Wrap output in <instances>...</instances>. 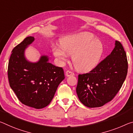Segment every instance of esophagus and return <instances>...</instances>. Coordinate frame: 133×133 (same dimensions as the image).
Segmentation results:
<instances>
[{
	"instance_id": "1",
	"label": "esophagus",
	"mask_w": 133,
	"mask_h": 133,
	"mask_svg": "<svg viewBox=\"0 0 133 133\" xmlns=\"http://www.w3.org/2000/svg\"><path fill=\"white\" fill-rule=\"evenodd\" d=\"M66 75L67 76H74L75 73L70 70H67L66 72Z\"/></svg>"
}]
</instances>
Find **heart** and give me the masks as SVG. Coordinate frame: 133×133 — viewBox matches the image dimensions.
<instances>
[{
	"instance_id": "heart-1",
	"label": "heart",
	"mask_w": 133,
	"mask_h": 133,
	"mask_svg": "<svg viewBox=\"0 0 133 133\" xmlns=\"http://www.w3.org/2000/svg\"><path fill=\"white\" fill-rule=\"evenodd\" d=\"M62 47L54 46L52 52L61 62H66L69 55H72V62L77 70H91L96 66L101 58L104 47L101 42L95 39L91 34L83 32L69 37Z\"/></svg>"
}]
</instances>
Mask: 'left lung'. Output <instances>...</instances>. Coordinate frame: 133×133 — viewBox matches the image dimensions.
<instances>
[{
  "label": "left lung",
  "mask_w": 133,
  "mask_h": 133,
  "mask_svg": "<svg viewBox=\"0 0 133 133\" xmlns=\"http://www.w3.org/2000/svg\"><path fill=\"white\" fill-rule=\"evenodd\" d=\"M128 62L121 43L90 71L78 75L76 93L81 102L89 108L100 107L112 101L121 89L127 75Z\"/></svg>",
  "instance_id": "obj_1"
}]
</instances>
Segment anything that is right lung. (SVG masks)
<instances>
[{
  "label": "right lung",
  "instance_id": "add662e5",
  "mask_svg": "<svg viewBox=\"0 0 133 133\" xmlns=\"http://www.w3.org/2000/svg\"><path fill=\"white\" fill-rule=\"evenodd\" d=\"M34 41L33 37L25 38L12 50L8 76L10 88L21 103L41 109L50 104L65 77L62 67L48 62L47 56H41L35 63L25 59V48Z\"/></svg>",
  "mask_w": 133,
  "mask_h": 133
}]
</instances>
